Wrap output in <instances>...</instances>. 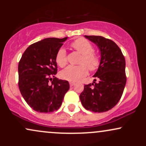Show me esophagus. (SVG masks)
I'll return each mask as SVG.
<instances>
[{"label":"esophagus","mask_w":146,"mask_h":146,"mask_svg":"<svg viewBox=\"0 0 146 146\" xmlns=\"http://www.w3.org/2000/svg\"><path fill=\"white\" fill-rule=\"evenodd\" d=\"M69 84H70V86H74V85H75V83L73 82H70Z\"/></svg>","instance_id":"34e87169"}]
</instances>
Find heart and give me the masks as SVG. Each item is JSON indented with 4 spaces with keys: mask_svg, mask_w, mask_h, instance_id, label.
<instances>
[{
    "mask_svg": "<svg viewBox=\"0 0 146 146\" xmlns=\"http://www.w3.org/2000/svg\"><path fill=\"white\" fill-rule=\"evenodd\" d=\"M71 46L76 51L82 54L79 64L80 65H70L62 70L60 75L63 79L69 81H78L85 77L88 73V68L90 71H95L100 65V58L93 51V45L84 38H79L71 43ZM56 62L60 67H64L67 64V54L66 50L60 48L56 56Z\"/></svg>",
    "mask_w": 146,
    "mask_h": 146,
    "instance_id": "heart-1",
    "label": "heart"
}]
</instances>
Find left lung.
<instances>
[{
  "label": "left lung",
  "instance_id": "1",
  "mask_svg": "<svg viewBox=\"0 0 146 146\" xmlns=\"http://www.w3.org/2000/svg\"><path fill=\"white\" fill-rule=\"evenodd\" d=\"M98 45L101 51V60L94 82L84 85L80 95L82 104L86 110L95 113L108 111L121 99L125 83V60L116 43L99 36H85ZM98 80L96 83L95 82Z\"/></svg>",
  "mask_w": 146,
  "mask_h": 146
}]
</instances>
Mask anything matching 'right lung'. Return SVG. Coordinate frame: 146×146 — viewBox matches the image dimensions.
I'll return each mask as SVG.
<instances>
[{
  "instance_id": "1",
  "label": "right lung",
  "mask_w": 146,
  "mask_h": 146,
  "mask_svg": "<svg viewBox=\"0 0 146 146\" xmlns=\"http://www.w3.org/2000/svg\"><path fill=\"white\" fill-rule=\"evenodd\" d=\"M67 37L49 38L33 43L23 53L18 63V86L27 104L39 113H51L60 108L69 89L66 80L55 75L56 53Z\"/></svg>"
}]
</instances>
